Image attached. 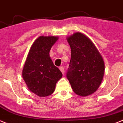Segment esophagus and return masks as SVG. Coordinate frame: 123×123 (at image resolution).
I'll return each mask as SVG.
<instances>
[{"instance_id":"1","label":"esophagus","mask_w":123,"mask_h":123,"mask_svg":"<svg viewBox=\"0 0 123 123\" xmlns=\"http://www.w3.org/2000/svg\"><path fill=\"white\" fill-rule=\"evenodd\" d=\"M60 71L62 72V73L63 74H65V68H64L63 67H60Z\"/></svg>"}]
</instances>
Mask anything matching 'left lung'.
Returning <instances> with one entry per match:
<instances>
[{
  "instance_id": "obj_1",
  "label": "left lung",
  "mask_w": 123,
  "mask_h": 123,
  "mask_svg": "<svg viewBox=\"0 0 123 123\" xmlns=\"http://www.w3.org/2000/svg\"><path fill=\"white\" fill-rule=\"evenodd\" d=\"M72 54L67 77L73 92L86 96L99 88L105 73L102 56L88 37L76 32L67 38Z\"/></svg>"
}]
</instances>
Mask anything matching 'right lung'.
Listing matches in <instances>:
<instances>
[{
    "instance_id": "add662e5",
    "label": "right lung",
    "mask_w": 123,
    "mask_h": 123,
    "mask_svg": "<svg viewBox=\"0 0 123 123\" xmlns=\"http://www.w3.org/2000/svg\"><path fill=\"white\" fill-rule=\"evenodd\" d=\"M58 38L40 36L32 44L22 70V76L28 88L40 97L54 92L58 81L62 77L49 55L51 47Z\"/></svg>"
}]
</instances>
